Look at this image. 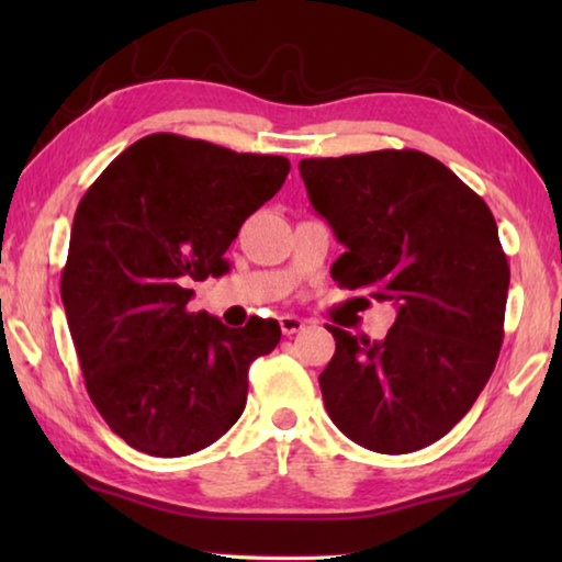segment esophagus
<instances>
[{"label": "esophagus", "mask_w": 562, "mask_h": 562, "mask_svg": "<svg viewBox=\"0 0 562 562\" xmlns=\"http://www.w3.org/2000/svg\"><path fill=\"white\" fill-rule=\"evenodd\" d=\"M304 325H307V322L300 319V317H294V315H282L280 317V327H282V335L284 337L297 335V331L304 329Z\"/></svg>", "instance_id": "34e87169"}]
</instances>
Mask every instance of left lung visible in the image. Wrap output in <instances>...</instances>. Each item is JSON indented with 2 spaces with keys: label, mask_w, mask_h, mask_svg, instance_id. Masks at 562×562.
<instances>
[{
  "label": "left lung",
  "mask_w": 562,
  "mask_h": 562,
  "mask_svg": "<svg viewBox=\"0 0 562 562\" xmlns=\"http://www.w3.org/2000/svg\"><path fill=\"white\" fill-rule=\"evenodd\" d=\"M300 176L347 247L331 278L396 307L384 339L327 325V414L369 451L424 449L473 406L503 345L510 268L491 207L422 150L304 158Z\"/></svg>",
  "instance_id": "obj_1"
}]
</instances>
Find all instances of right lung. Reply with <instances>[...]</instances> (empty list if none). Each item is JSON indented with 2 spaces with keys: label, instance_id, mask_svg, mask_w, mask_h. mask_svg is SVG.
I'll return each instance as SVG.
<instances>
[{
  "label": "right lung",
  "instance_id": "1",
  "mask_svg": "<svg viewBox=\"0 0 562 562\" xmlns=\"http://www.w3.org/2000/svg\"><path fill=\"white\" fill-rule=\"evenodd\" d=\"M288 173L282 156L150 133L83 193L61 300L91 402L131 449L178 459L240 418L247 369L280 325L190 312V282L231 270L225 250Z\"/></svg>",
  "mask_w": 562,
  "mask_h": 562
}]
</instances>
